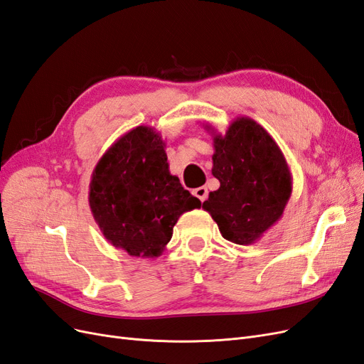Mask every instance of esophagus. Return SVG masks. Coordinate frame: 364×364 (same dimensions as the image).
Returning a JSON list of instances; mask_svg holds the SVG:
<instances>
[{"label":"esophagus","mask_w":364,"mask_h":364,"mask_svg":"<svg viewBox=\"0 0 364 364\" xmlns=\"http://www.w3.org/2000/svg\"><path fill=\"white\" fill-rule=\"evenodd\" d=\"M193 194H194L200 202H205L206 197H208V188H206V186H199V188L193 190Z\"/></svg>","instance_id":"esophagus-1"}]
</instances>
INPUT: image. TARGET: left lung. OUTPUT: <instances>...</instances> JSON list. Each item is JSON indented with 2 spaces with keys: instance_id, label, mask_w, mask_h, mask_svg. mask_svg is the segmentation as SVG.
Returning <instances> with one entry per match:
<instances>
[{
  "instance_id": "8db88e82",
  "label": "left lung",
  "mask_w": 364,
  "mask_h": 364,
  "mask_svg": "<svg viewBox=\"0 0 364 364\" xmlns=\"http://www.w3.org/2000/svg\"><path fill=\"white\" fill-rule=\"evenodd\" d=\"M214 142L213 176L220 188L202 208L228 241L249 246L282 217L293 178L277 141L249 117H237L222 135L203 124Z\"/></svg>"
}]
</instances>
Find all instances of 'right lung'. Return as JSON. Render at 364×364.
Wrapping results in <instances>:
<instances>
[{"instance_id": "1", "label": "right lung", "mask_w": 364, "mask_h": 364, "mask_svg": "<svg viewBox=\"0 0 364 364\" xmlns=\"http://www.w3.org/2000/svg\"><path fill=\"white\" fill-rule=\"evenodd\" d=\"M165 142L155 127L129 130L97 162L90 208L105 238L132 257L156 258L179 217L200 208L168 170Z\"/></svg>"}]
</instances>
